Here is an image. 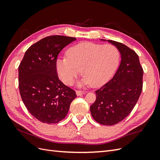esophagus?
Here are the masks:
<instances>
[{"instance_id": "obj_1", "label": "esophagus", "mask_w": 160, "mask_h": 160, "mask_svg": "<svg viewBox=\"0 0 160 160\" xmlns=\"http://www.w3.org/2000/svg\"><path fill=\"white\" fill-rule=\"evenodd\" d=\"M86 93L85 91H80V90H77L76 91V94L77 95H83V94H85Z\"/></svg>"}]
</instances>
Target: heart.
Listing matches in <instances>:
<instances>
[{
  "label": "heart",
  "mask_w": 160,
  "mask_h": 160,
  "mask_svg": "<svg viewBox=\"0 0 160 160\" xmlns=\"http://www.w3.org/2000/svg\"><path fill=\"white\" fill-rule=\"evenodd\" d=\"M67 57L57 59L56 67L61 79L68 85L81 73L84 75L79 85L99 87L108 81L119 62V51L111 44L92 42L79 43L71 47Z\"/></svg>",
  "instance_id": "obj_1"
}]
</instances>
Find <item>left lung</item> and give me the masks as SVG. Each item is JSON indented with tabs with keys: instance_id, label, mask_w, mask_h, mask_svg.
Wrapping results in <instances>:
<instances>
[{
	"instance_id": "left-lung-1",
	"label": "left lung",
	"mask_w": 160,
	"mask_h": 160,
	"mask_svg": "<svg viewBox=\"0 0 160 160\" xmlns=\"http://www.w3.org/2000/svg\"><path fill=\"white\" fill-rule=\"evenodd\" d=\"M108 41L118 48L122 61L113 78L95 91L96 100L90 111L97 122L113 125L126 118L137 103L143 88V70L133 50L122 42Z\"/></svg>"
}]
</instances>
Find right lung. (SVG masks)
<instances>
[{"instance_id":"1","label":"right lung","mask_w":160,"mask_h":160,"mask_svg":"<svg viewBox=\"0 0 160 160\" xmlns=\"http://www.w3.org/2000/svg\"><path fill=\"white\" fill-rule=\"evenodd\" d=\"M75 37L52 35L42 38L25 52L18 66V88L30 113L40 122L57 123L63 119L76 97L75 91L58 77L59 53Z\"/></svg>"}]
</instances>
